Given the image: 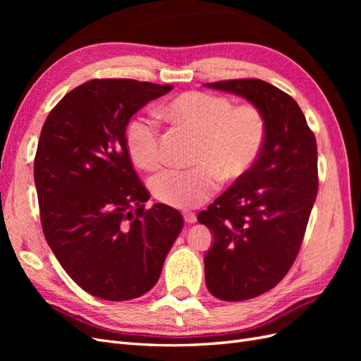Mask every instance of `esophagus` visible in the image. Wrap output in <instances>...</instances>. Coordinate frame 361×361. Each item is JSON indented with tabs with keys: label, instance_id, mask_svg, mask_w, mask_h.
Masks as SVG:
<instances>
[{
	"label": "esophagus",
	"instance_id": "34e87169",
	"mask_svg": "<svg viewBox=\"0 0 361 361\" xmlns=\"http://www.w3.org/2000/svg\"><path fill=\"white\" fill-rule=\"evenodd\" d=\"M183 218H185V221L191 223V224L197 221V215H195L194 212H190V211H185L183 212Z\"/></svg>",
	"mask_w": 361,
	"mask_h": 361
}]
</instances>
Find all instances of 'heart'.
I'll return each instance as SVG.
<instances>
[{"instance_id": "b5f03b06", "label": "heart", "mask_w": 361, "mask_h": 361, "mask_svg": "<svg viewBox=\"0 0 361 361\" xmlns=\"http://www.w3.org/2000/svg\"><path fill=\"white\" fill-rule=\"evenodd\" d=\"M161 114L185 129L195 145L192 169H167L150 180L155 197L174 207H192L218 190L220 179L233 182L255 166L267 140V118L253 104L235 105L226 96L188 92L173 97ZM126 146L140 169L155 170L162 162L161 129L155 117L141 116L128 126Z\"/></svg>"}]
</instances>
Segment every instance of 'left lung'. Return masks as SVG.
<instances>
[{"label": "left lung", "mask_w": 361, "mask_h": 361, "mask_svg": "<svg viewBox=\"0 0 361 361\" xmlns=\"http://www.w3.org/2000/svg\"><path fill=\"white\" fill-rule=\"evenodd\" d=\"M245 97L267 118V140L255 166L197 220L211 228L206 286L224 301H244L285 279L318 194V147L298 104L256 78L204 84Z\"/></svg>", "instance_id": "8db88e82"}]
</instances>
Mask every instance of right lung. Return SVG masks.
<instances>
[{"label":"right lung","mask_w":361,"mask_h":361,"mask_svg":"<svg viewBox=\"0 0 361 361\" xmlns=\"http://www.w3.org/2000/svg\"><path fill=\"white\" fill-rule=\"evenodd\" d=\"M173 85L92 80L52 108L35 158L43 235L69 277L108 301L138 298L157 285L183 227L178 209L145 204L126 126Z\"/></svg>","instance_id":"add662e5"}]
</instances>
